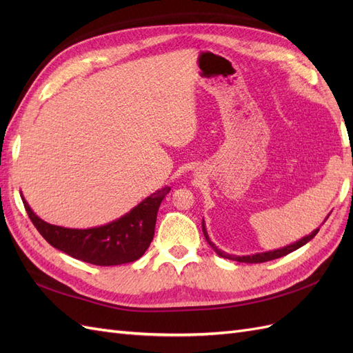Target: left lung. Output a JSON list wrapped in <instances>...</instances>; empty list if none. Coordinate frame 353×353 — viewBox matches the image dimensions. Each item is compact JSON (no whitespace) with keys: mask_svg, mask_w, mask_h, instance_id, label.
Masks as SVG:
<instances>
[{"mask_svg":"<svg viewBox=\"0 0 353 353\" xmlns=\"http://www.w3.org/2000/svg\"><path fill=\"white\" fill-rule=\"evenodd\" d=\"M330 216V215H328ZM327 216V218H328ZM327 218L324 219V222L327 221ZM201 230H203V234H205V239L206 241L210 244V248L215 250L221 258H225V259H231V261H237V262H244V263H262V262H268V261H272V259H279V258H283V256L292 253L294 250H297L299 248H302V245H305L307 241H311L315 236L316 232L319 231V228L314 230L309 236H305L303 239H301L299 241L293 243V244H288V245H284V248L281 249H276V250H270V252H263V253H254V254H248V256H232V254H227L225 252L219 250L215 244H213L208 236V231H206V225H205V219H203L201 222Z\"/></svg>","mask_w":353,"mask_h":353,"instance_id":"8db88e82","label":"left lung"}]
</instances>
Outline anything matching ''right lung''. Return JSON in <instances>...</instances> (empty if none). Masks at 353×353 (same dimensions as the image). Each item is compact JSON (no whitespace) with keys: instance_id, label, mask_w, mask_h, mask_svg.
Returning <instances> with one entry per match:
<instances>
[{"instance_id":"obj_1","label":"right lung","mask_w":353,"mask_h":353,"mask_svg":"<svg viewBox=\"0 0 353 353\" xmlns=\"http://www.w3.org/2000/svg\"><path fill=\"white\" fill-rule=\"evenodd\" d=\"M170 188L163 187L131 209L119 219L94 228H65L37 216L25 197L28 215L39 234L52 248L74 259L100 266L130 263L140 259L150 245L160 203Z\"/></svg>"}]
</instances>
